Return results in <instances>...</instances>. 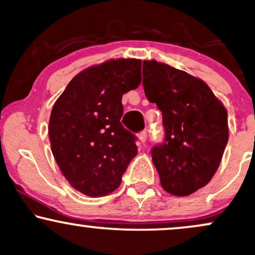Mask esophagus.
Returning a JSON list of instances; mask_svg holds the SVG:
<instances>
[{"label":"esophagus","mask_w":255,"mask_h":255,"mask_svg":"<svg viewBox=\"0 0 255 255\" xmlns=\"http://www.w3.org/2000/svg\"><path fill=\"white\" fill-rule=\"evenodd\" d=\"M137 137H139V140L142 142V144H145V142H146V137H147V133H146V130L140 131L139 135H137Z\"/></svg>","instance_id":"esophagus-1"}]
</instances>
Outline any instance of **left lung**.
<instances>
[{"mask_svg":"<svg viewBox=\"0 0 255 255\" xmlns=\"http://www.w3.org/2000/svg\"><path fill=\"white\" fill-rule=\"evenodd\" d=\"M142 85L162 111L165 140L152 162L165 192L187 197L217 171L228 139V111L205 81L156 60L144 61Z\"/></svg>","mask_w":255,"mask_h":255,"instance_id":"1","label":"left lung"}]
</instances>
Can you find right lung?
<instances>
[{"instance_id":"add662e5","label":"right lung","mask_w":255,"mask_h":255,"mask_svg":"<svg viewBox=\"0 0 255 255\" xmlns=\"http://www.w3.org/2000/svg\"><path fill=\"white\" fill-rule=\"evenodd\" d=\"M140 83L141 60H108L78 73L52 107L51 152L69 184L87 197L118 189L136 156L135 136L121 125L122 96Z\"/></svg>"}]
</instances>
